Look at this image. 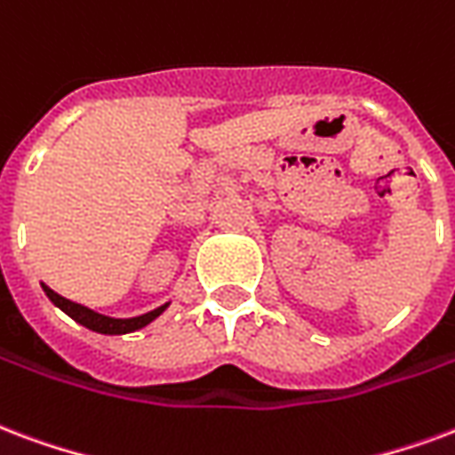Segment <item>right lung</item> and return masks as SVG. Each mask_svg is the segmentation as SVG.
<instances>
[{"mask_svg":"<svg viewBox=\"0 0 455 455\" xmlns=\"http://www.w3.org/2000/svg\"><path fill=\"white\" fill-rule=\"evenodd\" d=\"M43 291H45L50 301H52L57 308H62L72 321H76L79 325H84V328H89V331L100 332V335H124V332L140 331V328H144V325H149L154 318H159L161 313L168 308V304H164L149 313L134 315V318H110V315L91 311V308H86V306L82 304H74V301H69V299H65V296H60L57 291L45 287V284H43Z\"/></svg>","mask_w":455,"mask_h":455,"instance_id":"1","label":"right lung"}]
</instances>
